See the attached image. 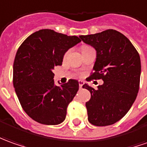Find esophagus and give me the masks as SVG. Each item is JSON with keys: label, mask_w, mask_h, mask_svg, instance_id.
<instances>
[{"label": "esophagus", "mask_w": 147, "mask_h": 147, "mask_svg": "<svg viewBox=\"0 0 147 147\" xmlns=\"http://www.w3.org/2000/svg\"><path fill=\"white\" fill-rule=\"evenodd\" d=\"M83 85H84V82L82 81V80H80V81H79V86H80V88H82Z\"/></svg>", "instance_id": "esophagus-1"}]
</instances>
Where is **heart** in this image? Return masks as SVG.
Instances as JSON below:
<instances>
[{
  "label": "heart",
  "instance_id": "1",
  "mask_svg": "<svg viewBox=\"0 0 147 147\" xmlns=\"http://www.w3.org/2000/svg\"><path fill=\"white\" fill-rule=\"evenodd\" d=\"M86 47V46H84V47ZM83 47H82V48H83Z\"/></svg>",
  "mask_w": 147,
  "mask_h": 147
}]
</instances>
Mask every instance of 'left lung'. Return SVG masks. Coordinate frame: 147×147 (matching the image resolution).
I'll use <instances>...</instances> for the list:
<instances>
[{"label":"left lung","instance_id":"1","mask_svg":"<svg viewBox=\"0 0 147 147\" xmlns=\"http://www.w3.org/2000/svg\"><path fill=\"white\" fill-rule=\"evenodd\" d=\"M80 38L96 51L93 72L87 80L104 81L97 89L83 85L91 93L86 102L88 119L96 126L110 125L128 113L136 99L140 84L139 54L125 36L114 30Z\"/></svg>","mask_w":147,"mask_h":147}]
</instances>
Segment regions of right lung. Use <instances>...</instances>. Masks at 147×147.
<instances>
[{
	"label": "right lung",
	"instance_id": "obj_1",
	"mask_svg": "<svg viewBox=\"0 0 147 147\" xmlns=\"http://www.w3.org/2000/svg\"><path fill=\"white\" fill-rule=\"evenodd\" d=\"M81 40L52 30H40L30 35L17 51L13 83L23 110L43 125L65 120L67 108L79 90V82L69 80L55 85L53 69L62 65L64 54Z\"/></svg>",
	"mask_w": 147,
	"mask_h": 147
}]
</instances>
